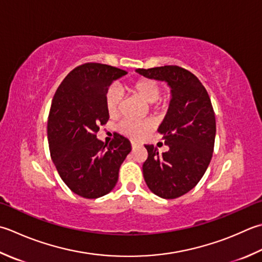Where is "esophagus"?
I'll list each match as a JSON object with an SVG mask.
<instances>
[{
    "label": "esophagus",
    "instance_id": "esophagus-1",
    "mask_svg": "<svg viewBox=\"0 0 262 262\" xmlns=\"http://www.w3.org/2000/svg\"><path fill=\"white\" fill-rule=\"evenodd\" d=\"M137 146H138V143L135 142V141H132V147L135 148V147H137Z\"/></svg>",
    "mask_w": 262,
    "mask_h": 262
}]
</instances>
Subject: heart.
<instances>
[{"label":"heart","mask_w":262,"mask_h":262,"mask_svg":"<svg viewBox=\"0 0 262 262\" xmlns=\"http://www.w3.org/2000/svg\"><path fill=\"white\" fill-rule=\"evenodd\" d=\"M128 91L133 95L137 96L143 102L147 104L158 103V100L160 99L161 95V86L157 80L152 78H140L133 81L128 85ZM122 95L119 90L111 87L107 90L105 94V106L109 116H117L120 109ZM151 122L150 121H134V120H124L121 121L118 129L128 137L132 138H140L147 134L151 130Z\"/></svg>","instance_id":"b5f03b06"}]
</instances>
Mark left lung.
<instances>
[{
	"label": "left lung",
	"instance_id": "1",
	"mask_svg": "<svg viewBox=\"0 0 262 262\" xmlns=\"http://www.w3.org/2000/svg\"><path fill=\"white\" fill-rule=\"evenodd\" d=\"M147 78L167 81L171 101L158 132L169 150L160 155L145 144L143 176L147 187L162 199H176L196 186L212 158L216 117L207 90L191 71L178 66L136 69Z\"/></svg>",
	"mask_w": 262,
	"mask_h": 262
}]
</instances>
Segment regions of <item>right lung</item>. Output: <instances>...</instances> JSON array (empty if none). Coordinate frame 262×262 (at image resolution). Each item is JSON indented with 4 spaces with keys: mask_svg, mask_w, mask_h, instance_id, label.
<instances>
[{
    "mask_svg": "<svg viewBox=\"0 0 262 262\" xmlns=\"http://www.w3.org/2000/svg\"><path fill=\"white\" fill-rule=\"evenodd\" d=\"M126 74L107 64L84 63L67 75L53 96L48 120L51 158L66 185L81 198L111 192L132 151L129 140L117 133L109 144L96 138L109 120L106 92Z\"/></svg>",
    "mask_w": 262,
    "mask_h": 262,
    "instance_id": "right-lung-1",
    "label": "right lung"
}]
</instances>
